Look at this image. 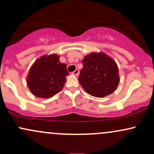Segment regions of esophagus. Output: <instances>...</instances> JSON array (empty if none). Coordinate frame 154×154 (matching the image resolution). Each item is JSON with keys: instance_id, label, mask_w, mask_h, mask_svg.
Segmentation results:
<instances>
[{"instance_id": "34e87169", "label": "esophagus", "mask_w": 154, "mask_h": 154, "mask_svg": "<svg viewBox=\"0 0 154 154\" xmlns=\"http://www.w3.org/2000/svg\"><path fill=\"white\" fill-rule=\"evenodd\" d=\"M79 73V70H78V69H75V71H74L73 72H72V75H75V76H78Z\"/></svg>"}]
</instances>
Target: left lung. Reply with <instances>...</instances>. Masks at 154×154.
<instances>
[{
	"label": "left lung",
	"instance_id": "left-lung-1",
	"mask_svg": "<svg viewBox=\"0 0 154 154\" xmlns=\"http://www.w3.org/2000/svg\"><path fill=\"white\" fill-rule=\"evenodd\" d=\"M82 62L78 79L88 94L102 98L116 91L119 82V70L111 58L103 53H91Z\"/></svg>",
	"mask_w": 154,
	"mask_h": 154
}]
</instances>
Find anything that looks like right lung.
<instances>
[{
    "instance_id": "right-lung-1",
    "label": "right lung",
    "mask_w": 154,
    "mask_h": 154,
    "mask_svg": "<svg viewBox=\"0 0 154 154\" xmlns=\"http://www.w3.org/2000/svg\"><path fill=\"white\" fill-rule=\"evenodd\" d=\"M67 75L66 65L60 62L59 56L45 55L36 60L31 66L26 83L35 96L49 98L62 90Z\"/></svg>"
}]
</instances>
